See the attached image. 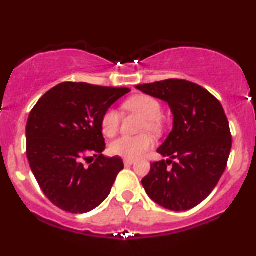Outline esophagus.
<instances>
[{
	"label": "esophagus",
	"mask_w": 256,
	"mask_h": 256,
	"mask_svg": "<svg viewBox=\"0 0 256 256\" xmlns=\"http://www.w3.org/2000/svg\"><path fill=\"white\" fill-rule=\"evenodd\" d=\"M134 163V160H130V158H125L124 160V164L126 167H128V166H132Z\"/></svg>",
	"instance_id": "esophagus-1"
}]
</instances>
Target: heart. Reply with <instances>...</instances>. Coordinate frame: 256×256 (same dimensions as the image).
<instances>
[{
    "label": "heart",
    "mask_w": 256,
    "mask_h": 256,
    "mask_svg": "<svg viewBox=\"0 0 256 256\" xmlns=\"http://www.w3.org/2000/svg\"><path fill=\"white\" fill-rule=\"evenodd\" d=\"M124 108L128 112L143 116L144 122L140 130L160 134L162 130V104L156 98L140 94L128 98L124 104ZM120 126V114L114 108H108L101 118V130L107 137H113ZM154 146L152 138L149 134H140L137 137L122 136L113 140L110 150L113 155L124 158H137Z\"/></svg>",
    "instance_id": "b5f03b06"
}]
</instances>
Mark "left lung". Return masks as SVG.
Listing matches in <instances>:
<instances>
[{"mask_svg":"<svg viewBox=\"0 0 256 256\" xmlns=\"http://www.w3.org/2000/svg\"><path fill=\"white\" fill-rule=\"evenodd\" d=\"M136 88L168 102L174 116L173 130L158 149L170 158L152 163L142 180L144 190L168 210L196 208L217 186L232 150L223 107L210 92L186 80L169 78Z\"/></svg>","mask_w":256,"mask_h":256,"instance_id":"left-lung-1","label":"left lung"}]
</instances>
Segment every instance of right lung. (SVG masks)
<instances>
[{
	"mask_svg": "<svg viewBox=\"0 0 256 256\" xmlns=\"http://www.w3.org/2000/svg\"><path fill=\"white\" fill-rule=\"evenodd\" d=\"M128 92L125 87L63 82L30 110L27 158L44 194L62 210L86 214L108 196L124 163L118 156L101 154L106 146L101 118Z\"/></svg>",
	"mask_w": 256,
	"mask_h": 256,
	"instance_id": "1",
	"label": "right lung"
}]
</instances>
